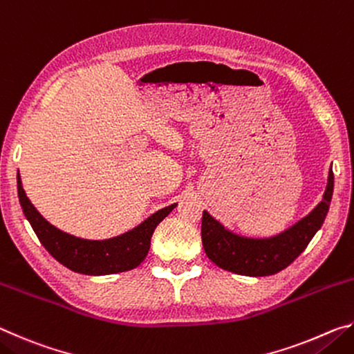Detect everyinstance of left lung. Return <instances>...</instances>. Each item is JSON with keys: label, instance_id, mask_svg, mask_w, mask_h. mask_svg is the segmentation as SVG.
I'll return each instance as SVG.
<instances>
[{"label": "left lung", "instance_id": "obj_1", "mask_svg": "<svg viewBox=\"0 0 354 354\" xmlns=\"http://www.w3.org/2000/svg\"><path fill=\"white\" fill-rule=\"evenodd\" d=\"M333 189L334 175L329 170L325 194L319 205L286 231L266 239L239 236L207 211H203L201 241L207 257L223 270L243 277H268L284 270L303 253L322 227L333 198Z\"/></svg>", "mask_w": 354, "mask_h": 354}]
</instances>
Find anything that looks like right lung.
<instances>
[{
  "label": "right lung",
  "mask_w": 354,
  "mask_h": 354,
  "mask_svg": "<svg viewBox=\"0 0 354 354\" xmlns=\"http://www.w3.org/2000/svg\"><path fill=\"white\" fill-rule=\"evenodd\" d=\"M17 189L23 214L48 253L70 270L92 277L133 270L140 266L148 254L156 226L176 207L175 203L160 209L124 234L104 241H87L57 230L41 217L23 190L20 175H17Z\"/></svg>",
  "instance_id": "1"
}]
</instances>
